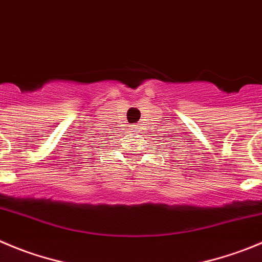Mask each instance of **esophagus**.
I'll use <instances>...</instances> for the list:
<instances>
[{"instance_id": "34e87169", "label": "esophagus", "mask_w": 262, "mask_h": 262, "mask_svg": "<svg viewBox=\"0 0 262 262\" xmlns=\"http://www.w3.org/2000/svg\"><path fill=\"white\" fill-rule=\"evenodd\" d=\"M134 129H138V128H134Z\"/></svg>"}]
</instances>
